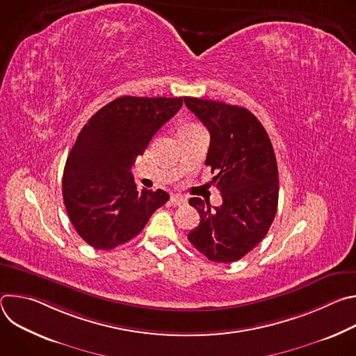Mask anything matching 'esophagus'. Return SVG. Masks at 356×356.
<instances>
[{
  "instance_id": "1",
  "label": "esophagus",
  "mask_w": 356,
  "mask_h": 356,
  "mask_svg": "<svg viewBox=\"0 0 356 356\" xmlns=\"http://www.w3.org/2000/svg\"><path fill=\"white\" fill-rule=\"evenodd\" d=\"M170 201H172L173 206H184L186 202H187V198L183 197V195H180V194H173V195L170 197Z\"/></svg>"
}]
</instances>
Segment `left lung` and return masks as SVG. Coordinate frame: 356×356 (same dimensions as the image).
Segmentation results:
<instances>
[{
    "label": "left lung",
    "mask_w": 356,
    "mask_h": 356,
    "mask_svg": "<svg viewBox=\"0 0 356 356\" xmlns=\"http://www.w3.org/2000/svg\"><path fill=\"white\" fill-rule=\"evenodd\" d=\"M187 108L206 125L211 140L206 165L222 204L211 209L198 197L188 200L200 224L191 245L213 262L243 258L268 234L277 210L279 175L272 142L249 110L221 101L184 97Z\"/></svg>",
    "instance_id": "left-lung-1"
}]
</instances>
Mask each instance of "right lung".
<instances>
[{"instance_id": "right-lung-1", "label": "right lung", "mask_w": 356, "mask_h": 356, "mask_svg": "<svg viewBox=\"0 0 356 356\" xmlns=\"http://www.w3.org/2000/svg\"><path fill=\"white\" fill-rule=\"evenodd\" d=\"M183 98L120 97L79 134L63 172V201L77 234L92 248L114 249L136 236L169 200L161 188L136 190L131 166Z\"/></svg>"}]
</instances>
